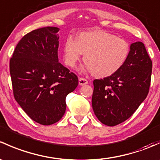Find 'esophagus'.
<instances>
[{"mask_svg": "<svg viewBox=\"0 0 160 160\" xmlns=\"http://www.w3.org/2000/svg\"><path fill=\"white\" fill-rule=\"evenodd\" d=\"M87 83H88V81H87V80H86L85 78H83V77L79 78V85L83 86V85L87 84Z\"/></svg>", "mask_w": 160, "mask_h": 160, "instance_id": "obj_1", "label": "esophagus"}]
</instances>
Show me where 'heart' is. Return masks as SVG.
I'll return each mask as SVG.
<instances>
[{
    "label": "heart",
    "instance_id": "obj_1",
    "mask_svg": "<svg viewBox=\"0 0 160 160\" xmlns=\"http://www.w3.org/2000/svg\"><path fill=\"white\" fill-rule=\"evenodd\" d=\"M129 44L122 38L102 31L79 33L76 40L68 38L63 46L64 63L74 68L83 56V71L93 72L96 77H110L123 66L129 53Z\"/></svg>",
    "mask_w": 160,
    "mask_h": 160
}]
</instances>
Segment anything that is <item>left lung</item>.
<instances>
[{
    "label": "left lung",
    "instance_id": "obj_1",
    "mask_svg": "<svg viewBox=\"0 0 160 160\" xmlns=\"http://www.w3.org/2000/svg\"><path fill=\"white\" fill-rule=\"evenodd\" d=\"M152 61L142 42L130 45L129 56L120 70L93 80L92 107L96 117L109 127L129 119L149 93Z\"/></svg>",
    "mask_w": 160,
    "mask_h": 160
}]
</instances>
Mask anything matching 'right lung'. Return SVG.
I'll return each mask as SVG.
<instances>
[{"instance_id":"add662e5","label":"right lung","mask_w":160,"mask_h":160,"mask_svg":"<svg viewBox=\"0 0 160 160\" xmlns=\"http://www.w3.org/2000/svg\"><path fill=\"white\" fill-rule=\"evenodd\" d=\"M59 28L47 27L27 33L10 60L13 96L35 122L48 126L66 111V97L78 85V78L59 63Z\"/></svg>"}]
</instances>
